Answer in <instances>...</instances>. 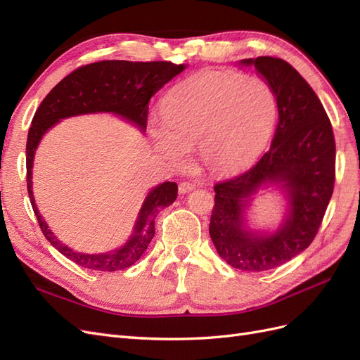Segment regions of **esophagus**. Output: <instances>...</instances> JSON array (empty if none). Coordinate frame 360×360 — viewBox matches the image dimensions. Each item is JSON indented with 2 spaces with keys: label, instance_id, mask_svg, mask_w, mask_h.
Listing matches in <instances>:
<instances>
[{
  "label": "esophagus",
  "instance_id": "34e87169",
  "mask_svg": "<svg viewBox=\"0 0 360 360\" xmlns=\"http://www.w3.org/2000/svg\"><path fill=\"white\" fill-rule=\"evenodd\" d=\"M195 188H197V184H193V183H191V181H183V183H180L179 192H180L181 195H184V193H189V192L193 191Z\"/></svg>",
  "mask_w": 360,
  "mask_h": 360
}]
</instances>
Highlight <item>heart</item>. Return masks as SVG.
<instances>
[{
	"instance_id": "b5f03b06",
	"label": "heart",
	"mask_w": 360,
	"mask_h": 360,
	"mask_svg": "<svg viewBox=\"0 0 360 360\" xmlns=\"http://www.w3.org/2000/svg\"><path fill=\"white\" fill-rule=\"evenodd\" d=\"M165 123L150 130L158 153L183 167L198 144L202 167L230 174L248 167L274 134L278 99L257 76L205 72L174 89L162 103Z\"/></svg>"
}]
</instances>
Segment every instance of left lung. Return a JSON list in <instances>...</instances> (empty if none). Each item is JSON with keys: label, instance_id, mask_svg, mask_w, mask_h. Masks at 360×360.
<instances>
[{"label": "left lung", "instance_id": "1", "mask_svg": "<svg viewBox=\"0 0 360 360\" xmlns=\"http://www.w3.org/2000/svg\"><path fill=\"white\" fill-rule=\"evenodd\" d=\"M238 66L254 68L274 89L278 126L257 165L214 186L209 231L231 267L264 271L299 255L317 234L333 192L335 138L317 94L287 61L258 57ZM267 188L285 197L286 210L275 229L250 227V207Z\"/></svg>", "mask_w": 360, "mask_h": 360}]
</instances>
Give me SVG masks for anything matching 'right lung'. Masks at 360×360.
<instances>
[{"label": "right lung", "mask_w": 360, "mask_h": 360, "mask_svg": "<svg viewBox=\"0 0 360 360\" xmlns=\"http://www.w3.org/2000/svg\"><path fill=\"white\" fill-rule=\"evenodd\" d=\"M186 68V64L169 61L110 60L86 64L60 81L37 108L27 139L28 195L46 240L78 266L101 271H117L135 264L155 236L158 213L176 201L177 183L165 181L148 191L124 245L108 252H79L64 245L52 233L36 205L32 193V165L41 138L61 120L89 114H112L134 124L141 134H146L150 99Z\"/></svg>", "instance_id": "right-lung-1"}]
</instances>
